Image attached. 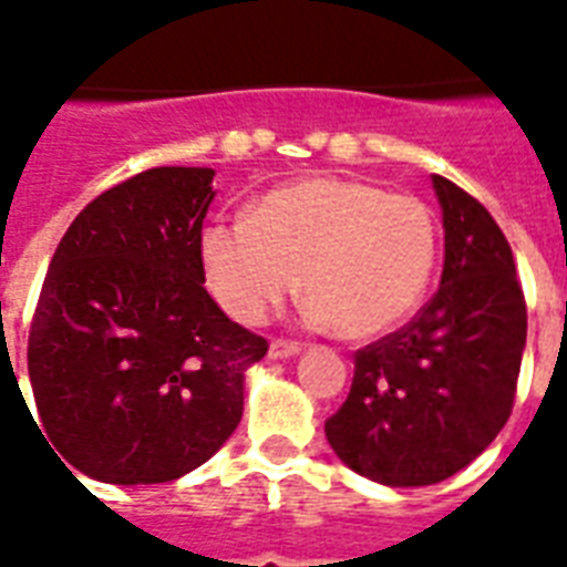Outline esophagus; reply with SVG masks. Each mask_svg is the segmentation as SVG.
Instances as JSON below:
<instances>
[{
    "mask_svg": "<svg viewBox=\"0 0 567 567\" xmlns=\"http://www.w3.org/2000/svg\"><path fill=\"white\" fill-rule=\"evenodd\" d=\"M302 347L297 344V341H282V338H274L270 341V350H267V359H274V362H279V359H293V355H300Z\"/></svg>",
    "mask_w": 567,
    "mask_h": 567,
    "instance_id": "obj_1",
    "label": "esophagus"
}]
</instances>
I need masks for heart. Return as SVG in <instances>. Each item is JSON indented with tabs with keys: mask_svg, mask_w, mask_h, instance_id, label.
I'll list each match as a JSON object with an SVG mask.
<instances>
[{
	"mask_svg": "<svg viewBox=\"0 0 567 567\" xmlns=\"http://www.w3.org/2000/svg\"><path fill=\"white\" fill-rule=\"evenodd\" d=\"M199 252L208 288L240 323L267 320L302 282L309 320L364 341L421 302L439 226L417 196L315 176L265 194L249 217L208 223Z\"/></svg>",
	"mask_w": 567,
	"mask_h": 567,
	"instance_id": "1",
	"label": "heart"
}]
</instances>
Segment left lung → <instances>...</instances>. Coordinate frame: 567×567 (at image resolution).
<instances>
[{
  "instance_id": "left-lung-1",
  "label": "left lung",
  "mask_w": 567,
  "mask_h": 567,
  "mask_svg": "<svg viewBox=\"0 0 567 567\" xmlns=\"http://www.w3.org/2000/svg\"><path fill=\"white\" fill-rule=\"evenodd\" d=\"M444 223L435 297L394 336L355 353L327 441L350 471L394 488L435 485L483 453L509 421L527 306L512 247L494 217L432 176Z\"/></svg>"
}]
</instances>
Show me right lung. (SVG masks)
<instances>
[{"instance_id":"add662e5","label":"right lung","mask_w":567,"mask_h":567,"mask_svg":"<svg viewBox=\"0 0 567 567\" xmlns=\"http://www.w3.org/2000/svg\"><path fill=\"white\" fill-rule=\"evenodd\" d=\"M212 182V167L137 173L84 205L58 244L31 320L29 379L66 471L171 483L238 430L244 377L267 341L203 288Z\"/></svg>"}]
</instances>
